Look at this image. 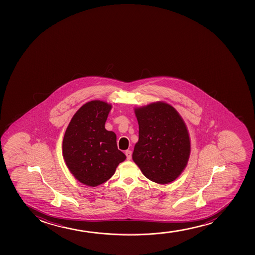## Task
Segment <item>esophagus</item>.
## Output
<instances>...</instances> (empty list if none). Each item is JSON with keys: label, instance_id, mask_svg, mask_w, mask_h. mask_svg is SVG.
I'll use <instances>...</instances> for the list:
<instances>
[{"label": "esophagus", "instance_id": "34e87169", "mask_svg": "<svg viewBox=\"0 0 255 255\" xmlns=\"http://www.w3.org/2000/svg\"><path fill=\"white\" fill-rule=\"evenodd\" d=\"M127 159L128 160H131L132 158V151L131 150H127L126 151Z\"/></svg>", "mask_w": 255, "mask_h": 255}]
</instances>
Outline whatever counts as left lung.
I'll list each match as a JSON object with an SVG mask.
<instances>
[{"mask_svg": "<svg viewBox=\"0 0 255 255\" xmlns=\"http://www.w3.org/2000/svg\"><path fill=\"white\" fill-rule=\"evenodd\" d=\"M138 140L132 160L147 179L167 185L187 166L191 144L185 121L174 107L163 102L135 107Z\"/></svg>", "mask_w": 255, "mask_h": 255, "instance_id": "1", "label": "left lung"}]
</instances>
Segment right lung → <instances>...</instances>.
<instances>
[{"label": "right lung", "mask_w": 255, "mask_h": 255, "mask_svg": "<svg viewBox=\"0 0 255 255\" xmlns=\"http://www.w3.org/2000/svg\"><path fill=\"white\" fill-rule=\"evenodd\" d=\"M112 104L86 103L75 113L62 143L63 157L71 174L83 185L95 187L111 179L127 158L117 148V135L106 130Z\"/></svg>", "instance_id": "obj_1"}]
</instances>
